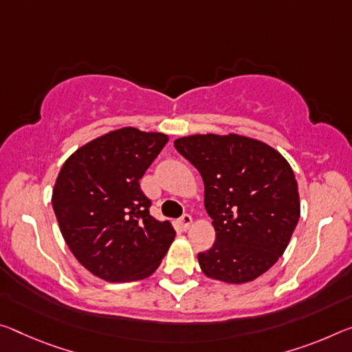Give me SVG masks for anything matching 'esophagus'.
I'll list each match as a JSON object with an SVG mask.
<instances>
[{"label":"esophagus","instance_id":"1","mask_svg":"<svg viewBox=\"0 0 352 352\" xmlns=\"http://www.w3.org/2000/svg\"><path fill=\"white\" fill-rule=\"evenodd\" d=\"M178 222H180L183 230H188V228L192 224V217H191V214H183Z\"/></svg>","mask_w":352,"mask_h":352}]
</instances>
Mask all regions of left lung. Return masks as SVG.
<instances>
[{"label": "left lung", "instance_id": "obj_1", "mask_svg": "<svg viewBox=\"0 0 352 352\" xmlns=\"http://www.w3.org/2000/svg\"><path fill=\"white\" fill-rule=\"evenodd\" d=\"M177 152L202 175L216 241L197 255L214 280L246 283L280 258L300 214L298 182L267 144L239 135L175 139Z\"/></svg>", "mask_w": 352, "mask_h": 352}]
</instances>
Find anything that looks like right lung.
Wrapping results in <instances>:
<instances>
[{
    "instance_id": "right-lung-1",
    "label": "right lung",
    "mask_w": 352,
    "mask_h": 352,
    "mask_svg": "<svg viewBox=\"0 0 352 352\" xmlns=\"http://www.w3.org/2000/svg\"><path fill=\"white\" fill-rule=\"evenodd\" d=\"M169 138L133 126L106 133L72 153L53 188V210L75 258L108 282L152 276L175 230L150 216L139 180Z\"/></svg>"
}]
</instances>
